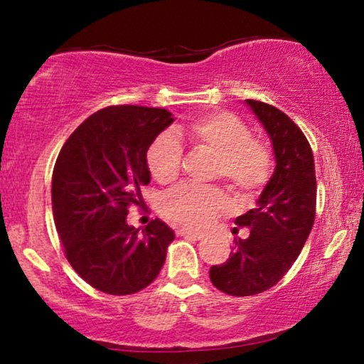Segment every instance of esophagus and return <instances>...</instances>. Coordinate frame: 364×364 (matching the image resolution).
Listing matches in <instances>:
<instances>
[{
  "instance_id": "obj_1",
  "label": "esophagus",
  "mask_w": 364,
  "mask_h": 364,
  "mask_svg": "<svg viewBox=\"0 0 364 364\" xmlns=\"http://www.w3.org/2000/svg\"><path fill=\"white\" fill-rule=\"evenodd\" d=\"M177 235L192 238V240H202L203 238L202 232H196V230H192V228H181V230H177Z\"/></svg>"
}]
</instances>
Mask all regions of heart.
I'll list each match as a JSON object with an SVG mask.
<instances>
[{"label":"heart","mask_w":364,"mask_h":364,"mask_svg":"<svg viewBox=\"0 0 364 364\" xmlns=\"http://www.w3.org/2000/svg\"><path fill=\"white\" fill-rule=\"evenodd\" d=\"M192 147L215 156L212 178H222L233 196L250 198L265 187L272 176L270 149L252 139V131L240 117L227 111H213L196 119L178 132ZM151 176L161 183L178 177L182 147L172 134L154 139L146 154ZM228 208V200L217 187L183 186L173 188L161 202V212L168 220L187 227H205Z\"/></svg>","instance_id":"1"}]
</instances>
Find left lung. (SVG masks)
I'll return each instance as SVG.
<instances>
[{"label": "left lung", "instance_id": "obj_1", "mask_svg": "<svg viewBox=\"0 0 364 364\" xmlns=\"http://www.w3.org/2000/svg\"><path fill=\"white\" fill-rule=\"evenodd\" d=\"M265 127L275 154V172L258 197V205L235 218L250 228L233 240V253L210 268L213 287L232 296H250L277 285L300 255L316 210L315 161L301 129L280 109L247 99Z\"/></svg>", "mask_w": 364, "mask_h": 364}]
</instances>
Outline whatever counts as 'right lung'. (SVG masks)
Here are the masks:
<instances>
[{
	"label": "right lung",
	"mask_w": 364,
	"mask_h": 364,
	"mask_svg": "<svg viewBox=\"0 0 364 364\" xmlns=\"http://www.w3.org/2000/svg\"><path fill=\"white\" fill-rule=\"evenodd\" d=\"M173 122L166 109L109 106L74 131L53 171L51 200L68 262L89 285L132 295L156 280L176 235L162 220L139 232L131 205H142L151 182L146 154Z\"/></svg>",
	"instance_id": "right-lung-1"
}]
</instances>
